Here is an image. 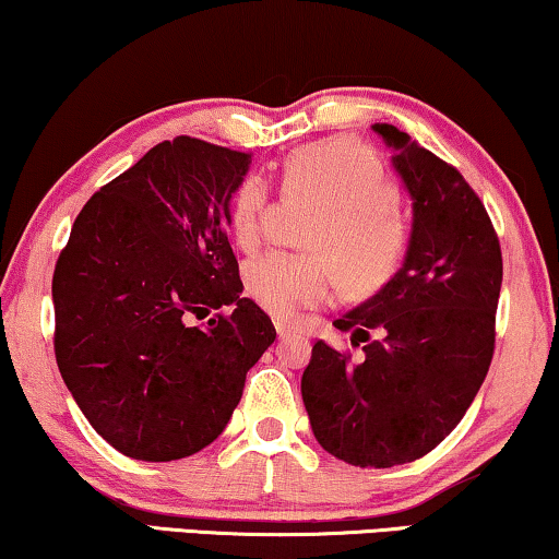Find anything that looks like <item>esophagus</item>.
Wrapping results in <instances>:
<instances>
[{
    "instance_id": "34e87169",
    "label": "esophagus",
    "mask_w": 559,
    "mask_h": 559,
    "mask_svg": "<svg viewBox=\"0 0 559 559\" xmlns=\"http://www.w3.org/2000/svg\"><path fill=\"white\" fill-rule=\"evenodd\" d=\"M274 328H277V335L280 337H289V335L297 333V328L293 325V322H287V320H282V318L274 320Z\"/></svg>"
}]
</instances>
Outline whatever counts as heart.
<instances>
[{"label":"heart","instance_id":"b5f03b06","mask_svg":"<svg viewBox=\"0 0 559 559\" xmlns=\"http://www.w3.org/2000/svg\"><path fill=\"white\" fill-rule=\"evenodd\" d=\"M285 176L328 201V222L314 234L312 247L331 257L289 252L257 257L245 270L247 293L257 305L277 318H293L305 307L333 302L340 272L353 289H376L393 277L406 254L408 231L395 206L399 191L373 148L347 139L302 145L289 153ZM266 199L270 193L260 176L239 183L229 212L239 247L260 241Z\"/></svg>","mask_w":559,"mask_h":559}]
</instances>
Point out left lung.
Returning a JSON list of instances; mask_svg holds the SVG:
<instances>
[{"instance_id": "1", "label": "left lung", "mask_w": 559, "mask_h": 559, "mask_svg": "<svg viewBox=\"0 0 559 559\" xmlns=\"http://www.w3.org/2000/svg\"><path fill=\"white\" fill-rule=\"evenodd\" d=\"M373 131L411 197L401 270L335 320L362 355L314 343L302 401L314 439L360 468L408 464L447 439L495 353L501 249L489 214L454 166L391 123Z\"/></svg>"}]
</instances>
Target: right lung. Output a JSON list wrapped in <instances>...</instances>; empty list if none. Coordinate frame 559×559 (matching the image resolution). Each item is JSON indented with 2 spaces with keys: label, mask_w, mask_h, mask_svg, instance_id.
Listing matches in <instances>:
<instances>
[{
  "label": "right lung",
  "mask_w": 559,
  "mask_h": 559,
  "mask_svg": "<svg viewBox=\"0 0 559 559\" xmlns=\"http://www.w3.org/2000/svg\"><path fill=\"white\" fill-rule=\"evenodd\" d=\"M249 164V153L179 135L105 183L72 224L52 277L55 358L120 454L174 461L209 447L277 337L241 297L226 237ZM222 306L233 312L190 325Z\"/></svg>",
  "instance_id": "add662e5"
}]
</instances>
